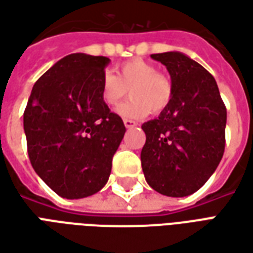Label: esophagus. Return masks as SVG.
<instances>
[{
    "label": "esophagus",
    "instance_id": "34e87169",
    "mask_svg": "<svg viewBox=\"0 0 253 253\" xmlns=\"http://www.w3.org/2000/svg\"><path fill=\"white\" fill-rule=\"evenodd\" d=\"M123 123H125L126 128H134L135 126H138L137 122L131 121V119H125V121H123Z\"/></svg>",
    "mask_w": 253,
    "mask_h": 253
}]
</instances>
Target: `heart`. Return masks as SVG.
Segmentation results:
<instances>
[{
	"mask_svg": "<svg viewBox=\"0 0 253 253\" xmlns=\"http://www.w3.org/2000/svg\"><path fill=\"white\" fill-rule=\"evenodd\" d=\"M130 90L131 99L118 107L116 112L128 119H142L153 111L160 114L170 104L173 85L159 69L143 59H132L116 69V76L105 73L101 77L100 96L105 104L114 107Z\"/></svg>",
	"mask_w": 253,
	"mask_h": 253,
	"instance_id": "heart-1",
	"label": "heart"
}]
</instances>
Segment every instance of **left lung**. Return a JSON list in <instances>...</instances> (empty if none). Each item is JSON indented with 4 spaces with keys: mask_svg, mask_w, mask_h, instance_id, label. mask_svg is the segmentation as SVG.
Returning a JSON list of instances; mask_svg holds the SVG:
<instances>
[{
    "mask_svg": "<svg viewBox=\"0 0 253 253\" xmlns=\"http://www.w3.org/2000/svg\"><path fill=\"white\" fill-rule=\"evenodd\" d=\"M150 57L168 69L173 97L159 118L142 125L143 175L163 195H191L222 159L226 107L215 80L202 65L177 51Z\"/></svg>",
    "mask_w": 253,
    "mask_h": 253,
    "instance_id": "obj_1",
    "label": "left lung"
}]
</instances>
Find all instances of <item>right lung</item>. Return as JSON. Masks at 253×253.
Returning a JSON list of instances; mask_svg holds the SVG:
<instances>
[{
	"label": "right lung",
	"instance_id": "obj_1",
	"mask_svg": "<svg viewBox=\"0 0 253 253\" xmlns=\"http://www.w3.org/2000/svg\"><path fill=\"white\" fill-rule=\"evenodd\" d=\"M107 57L70 54L34 85L24 111L34 169L66 199L93 195L108 181L126 127L100 96Z\"/></svg>",
	"mask_w": 253,
	"mask_h": 253
}]
</instances>
